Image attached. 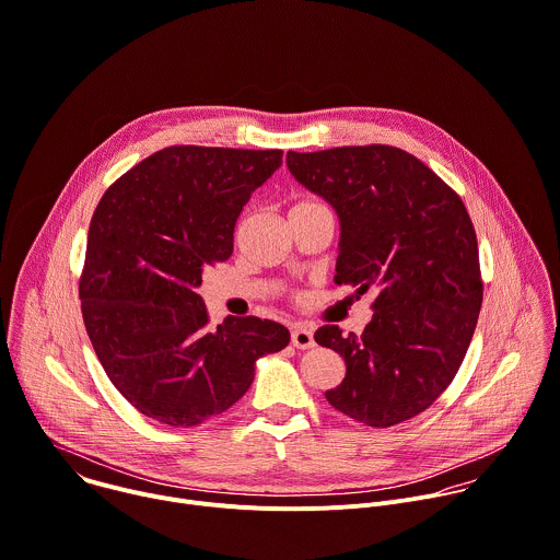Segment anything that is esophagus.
Instances as JSON below:
<instances>
[{"instance_id":"1","label":"esophagus","mask_w":560,"mask_h":560,"mask_svg":"<svg viewBox=\"0 0 560 560\" xmlns=\"http://www.w3.org/2000/svg\"><path fill=\"white\" fill-rule=\"evenodd\" d=\"M291 343H293L295 348H300V350L313 348V346H315L313 330L306 328V326H302V324H295V326L291 328Z\"/></svg>"}]
</instances>
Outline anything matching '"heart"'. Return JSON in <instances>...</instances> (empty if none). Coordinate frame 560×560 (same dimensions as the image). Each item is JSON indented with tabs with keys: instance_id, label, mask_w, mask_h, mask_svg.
<instances>
[{
	"instance_id": "heart-1",
	"label": "heart",
	"mask_w": 560,
	"mask_h": 560,
	"mask_svg": "<svg viewBox=\"0 0 560 560\" xmlns=\"http://www.w3.org/2000/svg\"><path fill=\"white\" fill-rule=\"evenodd\" d=\"M304 206H319V203H315V201H304V203H298L295 208H304Z\"/></svg>"
}]
</instances>
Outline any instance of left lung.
<instances>
[{
	"instance_id": "8db88e82",
	"label": "left lung",
	"mask_w": 560,
	"mask_h": 560,
	"mask_svg": "<svg viewBox=\"0 0 560 560\" xmlns=\"http://www.w3.org/2000/svg\"><path fill=\"white\" fill-rule=\"evenodd\" d=\"M287 166L339 217L335 282L376 293L361 335L315 332L346 361L326 400L376 429L418 416L457 374L481 308L477 238L462 199L385 144L289 151Z\"/></svg>"
}]
</instances>
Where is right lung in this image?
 <instances>
[{
    "label": "right lung",
    "mask_w": 560,
    "mask_h": 560,
    "mask_svg": "<svg viewBox=\"0 0 560 560\" xmlns=\"http://www.w3.org/2000/svg\"><path fill=\"white\" fill-rule=\"evenodd\" d=\"M282 166V151L168 147L122 175L101 199L81 278L88 335L109 381L144 416L195 427L230 409L256 361L291 335L271 319L208 326L199 287L228 260L234 228Z\"/></svg>",
    "instance_id": "right-lung-1"
}]
</instances>
